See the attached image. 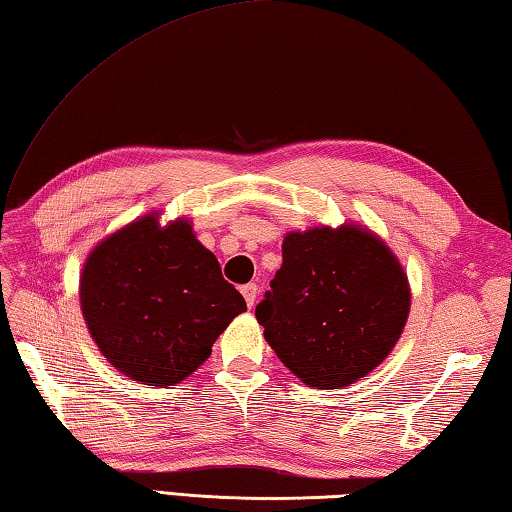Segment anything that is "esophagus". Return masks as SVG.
Here are the masks:
<instances>
[{"label":"esophagus","instance_id":"34e87169","mask_svg":"<svg viewBox=\"0 0 512 512\" xmlns=\"http://www.w3.org/2000/svg\"><path fill=\"white\" fill-rule=\"evenodd\" d=\"M242 295H244V299H246V306L253 308V306H255V299H257V286H255V284L242 286Z\"/></svg>","mask_w":512,"mask_h":512}]
</instances>
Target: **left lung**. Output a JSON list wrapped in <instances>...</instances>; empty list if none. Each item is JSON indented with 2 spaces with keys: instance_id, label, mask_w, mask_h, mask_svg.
<instances>
[{
  "instance_id": "obj_1",
  "label": "left lung",
  "mask_w": 512,
  "mask_h": 512,
  "mask_svg": "<svg viewBox=\"0 0 512 512\" xmlns=\"http://www.w3.org/2000/svg\"><path fill=\"white\" fill-rule=\"evenodd\" d=\"M255 308L268 346L306 386L342 388L393 353L410 313L408 275L362 224L290 230Z\"/></svg>"
}]
</instances>
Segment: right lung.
Listing matches in <instances>:
<instances>
[{"mask_svg":"<svg viewBox=\"0 0 512 512\" xmlns=\"http://www.w3.org/2000/svg\"><path fill=\"white\" fill-rule=\"evenodd\" d=\"M79 306L108 364L146 386L182 384L246 302L222 277L188 217L159 210L122 226L90 250Z\"/></svg>","mask_w":512,"mask_h":512,"instance_id":"add662e5","label":"right lung"}]
</instances>
